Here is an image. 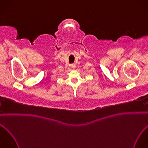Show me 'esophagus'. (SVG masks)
<instances>
[{
  "label": "esophagus",
  "instance_id": "1",
  "mask_svg": "<svg viewBox=\"0 0 148 148\" xmlns=\"http://www.w3.org/2000/svg\"><path fill=\"white\" fill-rule=\"evenodd\" d=\"M71 67L72 69H75V65L74 64H72L71 65Z\"/></svg>",
  "mask_w": 148,
  "mask_h": 148
}]
</instances>
